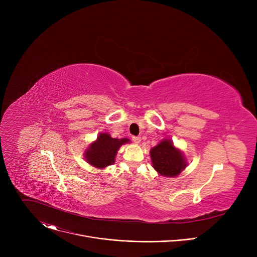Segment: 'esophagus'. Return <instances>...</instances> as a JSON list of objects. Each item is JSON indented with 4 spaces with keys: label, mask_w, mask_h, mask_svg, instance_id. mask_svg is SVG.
Returning <instances> with one entry per match:
<instances>
[{
    "label": "esophagus",
    "mask_w": 257,
    "mask_h": 257,
    "mask_svg": "<svg viewBox=\"0 0 257 257\" xmlns=\"http://www.w3.org/2000/svg\"><path fill=\"white\" fill-rule=\"evenodd\" d=\"M132 140H133L134 143L139 144L140 141H141V137H139V136H133V137H132Z\"/></svg>",
    "instance_id": "1"
}]
</instances>
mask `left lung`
Instances as JSON below:
<instances>
[{"instance_id": "obj_1", "label": "left lung", "mask_w": 257, "mask_h": 257, "mask_svg": "<svg viewBox=\"0 0 257 257\" xmlns=\"http://www.w3.org/2000/svg\"><path fill=\"white\" fill-rule=\"evenodd\" d=\"M150 155L154 169L163 177H177L188 166L184 153L177 149L168 138L160 141L151 150Z\"/></svg>"}]
</instances>
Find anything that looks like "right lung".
I'll return each mask as SVG.
<instances>
[{"instance_id": "add662e5", "label": "right lung", "mask_w": 257, "mask_h": 257, "mask_svg": "<svg viewBox=\"0 0 257 257\" xmlns=\"http://www.w3.org/2000/svg\"><path fill=\"white\" fill-rule=\"evenodd\" d=\"M129 142L128 138H113L107 132L99 133L96 140L92 141L85 149L84 160L96 169H105L115 163L121 146Z\"/></svg>"}]
</instances>
